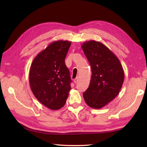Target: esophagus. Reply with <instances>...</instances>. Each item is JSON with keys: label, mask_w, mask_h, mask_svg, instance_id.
Returning <instances> with one entry per match:
<instances>
[{"label": "esophagus", "mask_w": 147, "mask_h": 147, "mask_svg": "<svg viewBox=\"0 0 147 147\" xmlns=\"http://www.w3.org/2000/svg\"><path fill=\"white\" fill-rule=\"evenodd\" d=\"M78 80H79L78 78H76L74 80V83H75V84H76L78 83Z\"/></svg>", "instance_id": "1"}]
</instances>
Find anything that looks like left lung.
Instances as JSON below:
<instances>
[{"instance_id": "1", "label": "left lung", "mask_w": 147, "mask_h": 147, "mask_svg": "<svg viewBox=\"0 0 147 147\" xmlns=\"http://www.w3.org/2000/svg\"><path fill=\"white\" fill-rule=\"evenodd\" d=\"M82 48L92 73L83 98L90 107L100 109L119 93L124 79L123 66L117 56L101 42L90 40L83 43Z\"/></svg>"}]
</instances>
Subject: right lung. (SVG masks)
<instances>
[{
  "mask_svg": "<svg viewBox=\"0 0 147 147\" xmlns=\"http://www.w3.org/2000/svg\"><path fill=\"white\" fill-rule=\"evenodd\" d=\"M71 42H53L37 55L31 65L29 82L37 100L51 110L65 105L71 89L69 71L65 64Z\"/></svg>",
  "mask_w": 147,
  "mask_h": 147,
  "instance_id": "right-lung-1",
  "label": "right lung"
}]
</instances>
